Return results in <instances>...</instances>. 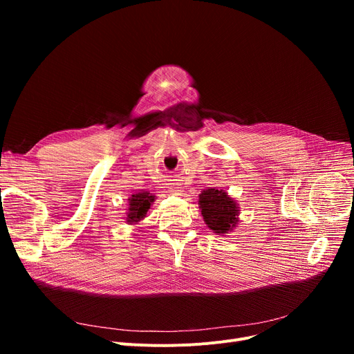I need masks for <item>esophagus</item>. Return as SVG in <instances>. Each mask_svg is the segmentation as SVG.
<instances>
[{"instance_id":"1","label":"esophagus","mask_w":354,"mask_h":354,"mask_svg":"<svg viewBox=\"0 0 354 354\" xmlns=\"http://www.w3.org/2000/svg\"><path fill=\"white\" fill-rule=\"evenodd\" d=\"M169 189H171V192H174L175 195H180L183 191H182V188L179 187L178 183H171V187H169Z\"/></svg>"}]
</instances>
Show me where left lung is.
<instances>
[{"instance_id":"8db88e82","label":"left lung","mask_w":354,"mask_h":354,"mask_svg":"<svg viewBox=\"0 0 354 354\" xmlns=\"http://www.w3.org/2000/svg\"><path fill=\"white\" fill-rule=\"evenodd\" d=\"M199 205L203 221L216 234H225L238 221L235 202L219 189H205L199 195Z\"/></svg>"}]
</instances>
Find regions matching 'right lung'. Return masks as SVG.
<instances>
[{
	"label": "right lung",
	"instance_id": "1",
	"mask_svg": "<svg viewBox=\"0 0 354 354\" xmlns=\"http://www.w3.org/2000/svg\"><path fill=\"white\" fill-rule=\"evenodd\" d=\"M153 201H155V196L147 192H139L132 195L129 203V214H127L129 222L140 221L146 215L147 209L151 208V203Z\"/></svg>",
	"mask_w": 354,
	"mask_h": 354
}]
</instances>
